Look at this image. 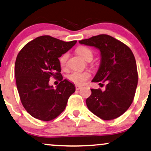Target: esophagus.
Instances as JSON below:
<instances>
[{"instance_id": "obj_1", "label": "esophagus", "mask_w": 151, "mask_h": 151, "mask_svg": "<svg viewBox=\"0 0 151 151\" xmlns=\"http://www.w3.org/2000/svg\"><path fill=\"white\" fill-rule=\"evenodd\" d=\"M82 88V87L81 86H78V85H76V90H79V89H80Z\"/></svg>"}]
</instances>
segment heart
<instances>
[{"instance_id": "heart-1", "label": "heart", "mask_w": 151, "mask_h": 151, "mask_svg": "<svg viewBox=\"0 0 151 151\" xmlns=\"http://www.w3.org/2000/svg\"><path fill=\"white\" fill-rule=\"evenodd\" d=\"M76 52L78 55L83 58L86 61L89 60H92L93 52L90 48L86 46H79L76 49ZM68 58V54L67 52L62 55L59 58V63L62 68H64L66 66V62ZM91 74L88 71H72L68 73L66 78L70 82L77 85H83L85 84L89 78Z\"/></svg>"}]
</instances>
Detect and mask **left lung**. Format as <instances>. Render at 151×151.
Wrapping results in <instances>:
<instances>
[{"instance_id": "1", "label": "left lung", "mask_w": 151, "mask_h": 151, "mask_svg": "<svg viewBox=\"0 0 151 151\" xmlns=\"http://www.w3.org/2000/svg\"><path fill=\"white\" fill-rule=\"evenodd\" d=\"M101 51V64L93 83L107 81L105 90L91 89L86 100L88 109L103 120L118 118L132 104L138 83L135 58L123 42L107 35H99L79 41Z\"/></svg>"}]
</instances>
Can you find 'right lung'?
<instances>
[{"label":"right lung","mask_w":151,"mask_h":151,"mask_svg":"<svg viewBox=\"0 0 151 151\" xmlns=\"http://www.w3.org/2000/svg\"><path fill=\"white\" fill-rule=\"evenodd\" d=\"M76 42L44 35L28 42L19 52L14 67L17 89L23 106L34 118L44 121L55 119L75 92L73 84L62 80L59 58ZM50 77L60 81L56 89L49 85Z\"/></svg>","instance_id":"right-lung-1"}]
</instances>
